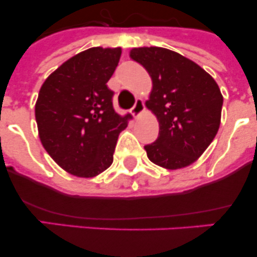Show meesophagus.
Wrapping results in <instances>:
<instances>
[{"label":"esophagus","instance_id":"1","mask_svg":"<svg viewBox=\"0 0 257 257\" xmlns=\"http://www.w3.org/2000/svg\"><path fill=\"white\" fill-rule=\"evenodd\" d=\"M145 109V105H144V102L142 98H138V99L136 100V104H134V107L132 108V112H133L134 116H139L142 113L144 112Z\"/></svg>","mask_w":257,"mask_h":257}]
</instances>
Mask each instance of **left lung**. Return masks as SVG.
Instances as JSON below:
<instances>
[{
	"label": "left lung",
	"instance_id": "1",
	"mask_svg": "<svg viewBox=\"0 0 257 257\" xmlns=\"http://www.w3.org/2000/svg\"><path fill=\"white\" fill-rule=\"evenodd\" d=\"M131 57L150 74L153 90L145 104L159 120V136L144 149L150 162L180 169L195 162L216 136L222 95L200 66L167 48L132 49Z\"/></svg>",
	"mask_w": 257,
	"mask_h": 257
}]
</instances>
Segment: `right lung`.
I'll use <instances>...</instances> for the list:
<instances>
[{
	"instance_id": "add662e5",
	"label": "right lung",
	"mask_w": 257,
	"mask_h": 257,
	"mask_svg": "<svg viewBox=\"0 0 257 257\" xmlns=\"http://www.w3.org/2000/svg\"><path fill=\"white\" fill-rule=\"evenodd\" d=\"M120 48L93 47L64 62L45 80L36 103L43 147L69 174L92 178L112 165L119 133L133 119L114 110L107 82Z\"/></svg>"
}]
</instances>
